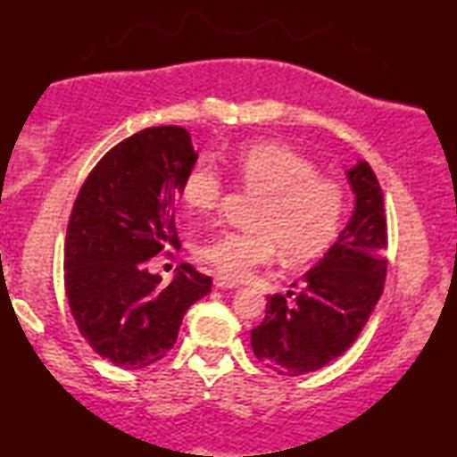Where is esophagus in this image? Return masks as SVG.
<instances>
[{
  "label": "esophagus",
  "instance_id": "obj_1",
  "mask_svg": "<svg viewBox=\"0 0 457 457\" xmlns=\"http://www.w3.org/2000/svg\"><path fill=\"white\" fill-rule=\"evenodd\" d=\"M214 285H216V289H239V285H237L235 280H228L224 277H216Z\"/></svg>",
  "mask_w": 457,
  "mask_h": 457
}]
</instances>
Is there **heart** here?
Masks as SVG:
<instances>
[{
	"mask_svg": "<svg viewBox=\"0 0 457 457\" xmlns=\"http://www.w3.org/2000/svg\"><path fill=\"white\" fill-rule=\"evenodd\" d=\"M233 168L239 183L262 202L253 233H220L195 247L197 258L222 277L245 278L255 266L272 262L277 245L289 262L316 258L339 235L345 193L337 180L320 177L314 162L289 147L262 143L243 147ZM222 193V177L210 160H199L187 172L183 199L193 212H214Z\"/></svg>",
	"mask_w": 457,
	"mask_h": 457,
	"instance_id": "1",
	"label": "heart"
}]
</instances>
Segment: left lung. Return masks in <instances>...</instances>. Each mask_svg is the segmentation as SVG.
I'll use <instances>...</instances> for the list:
<instances>
[{"label": "left lung", "instance_id": "1", "mask_svg": "<svg viewBox=\"0 0 457 457\" xmlns=\"http://www.w3.org/2000/svg\"><path fill=\"white\" fill-rule=\"evenodd\" d=\"M355 197L345 228L324 258L299 278L291 303L268 295L266 318L252 330L255 358L285 377L314 372L347 352L380 299L386 274L383 191L368 162L345 170Z\"/></svg>", "mask_w": 457, "mask_h": 457}]
</instances>
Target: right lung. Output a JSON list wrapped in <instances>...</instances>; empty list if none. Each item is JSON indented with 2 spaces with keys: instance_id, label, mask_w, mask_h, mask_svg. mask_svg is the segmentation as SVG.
Instances as JSON below:
<instances>
[{
  "instance_id": "obj_1",
  "label": "right lung",
  "mask_w": 457,
  "mask_h": 457,
  "mask_svg": "<svg viewBox=\"0 0 457 457\" xmlns=\"http://www.w3.org/2000/svg\"><path fill=\"white\" fill-rule=\"evenodd\" d=\"M199 154L183 127L141 130L104 155L74 202L64 245V287L85 341L112 364L137 370L177 343L187 310L212 278L180 264L168 285L147 270L179 245L174 202Z\"/></svg>"
}]
</instances>
